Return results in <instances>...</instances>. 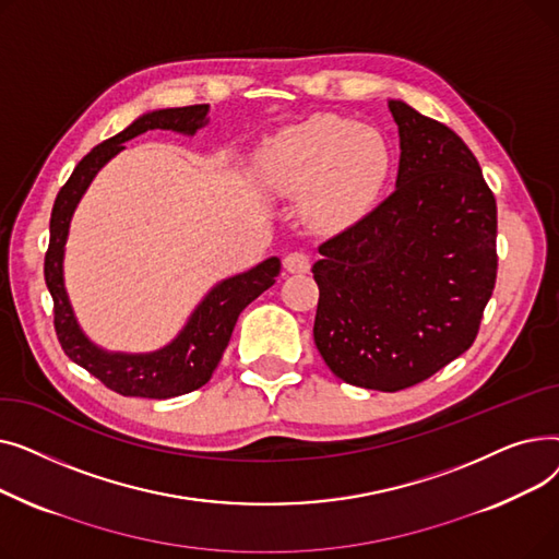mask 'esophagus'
<instances>
[{
    "mask_svg": "<svg viewBox=\"0 0 559 559\" xmlns=\"http://www.w3.org/2000/svg\"><path fill=\"white\" fill-rule=\"evenodd\" d=\"M283 264L289 274H306L310 270V258L304 251H289Z\"/></svg>",
    "mask_w": 559,
    "mask_h": 559,
    "instance_id": "obj_1",
    "label": "esophagus"
}]
</instances>
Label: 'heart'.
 <instances>
[{"mask_svg": "<svg viewBox=\"0 0 559 559\" xmlns=\"http://www.w3.org/2000/svg\"><path fill=\"white\" fill-rule=\"evenodd\" d=\"M258 169L276 192L306 197L314 226L337 228L371 209L388 181L390 152L371 127L337 115H312L264 142Z\"/></svg>", "mask_w": 559, "mask_h": 559, "instance_id": "heart-1", "label": "heart"}]
</instances>
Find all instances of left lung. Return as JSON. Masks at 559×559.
Returning a JSON list of instances; mask_svg holds the SVG:
<instances>
[{
    "instance_id": "8db88e82",
    "label": "left lung",
    "mask_w": 559,
    "mask_h": 559,
    "mask_svg": "<svg viewBox=\"0 0 559 559\" xmlns=\"http://www.w3.org/2000/svg\"><path fill=\"white\" fill-rule=\"evenodd\" d=\"M396 190L319 247L314 344L348 385L399 392L474 344L493 292L496 199L462 138L405 102Z\"/></svg>"
}]
</instances>
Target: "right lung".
Segmentation results:
<instances>
[{
	"mask_svg": "<svg viewBox=\"0 0 559 559\" xmlns=\"http://www.w3.org/2000/svg\"><path fill=\"white\" fill-rule=\"evenodd\" d=\"M209 115V104L163 108L144 112L142 117L87 154L72 171L68 183L58 192L51 222H49V249L45 253V283L53 299V329L66 356L91 371L102 383L122 396L140 399H171L199 390L211 380L217 369L224 348L228 346L240 312L270 289L281 274V260L267 258L253 270L230 276L217 283L197 310L190 314L183 331L167 346L152 354H108L99 348L79 329L74 310L70 306L63 283V255L70 230V219L83 192L95 179V174L124 150V142L152 129H167L176 133L194 135Z\"/></svg>",
	"mask_w": 559,
	"mask_h": 559,
	"instance_id": "1",
	"label": "right lung"
}]
</instances>
